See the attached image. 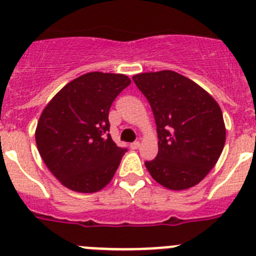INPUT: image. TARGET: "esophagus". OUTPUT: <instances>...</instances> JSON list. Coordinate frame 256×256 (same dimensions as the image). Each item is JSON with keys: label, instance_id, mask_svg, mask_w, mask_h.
Wrapping results in <instances>:
<instances>
[{"label": "esophagus", "instance_id": "esophagus-1", "mask_svg": "<svg viewBox=\"0 0 256 256\" xmlns=\"http://www.w3.org/2000/svg\"><path fill=\"white\" fill-rule=\"evenodd\" d=\"M141 148V142H133V144H130V148H132V150H137V148Z\"/></svg>", "mask_w": 256, "mask_h": 256}]
</instances>
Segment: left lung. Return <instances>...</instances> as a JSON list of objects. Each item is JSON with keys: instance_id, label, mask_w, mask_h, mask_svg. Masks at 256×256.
<instances>
[{"instance_id": "left-lung-1", "label": "left lung", "mask_w": 256, "mask_h": 256, "mask_svg": "<svg viewBox=\"0 0 256 256\" xmlns=\"http://www.w3.org/2000/svg\"><path fill=\"white\" fill-rule=\"evenodd\" d=\"M150 102L158 132V156L144 165L162 187L191 188L218 162L226 126L218 102L204 88L172 70L133 76Z\"/></svg>"}]
</instances>
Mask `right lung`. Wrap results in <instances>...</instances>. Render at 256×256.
<instances>
[{
	"instance_id": "1",
	"label": "right lung",
	"mask_w": 256,
	"mask_h": 256,
	"mask_svg": "<svg viewBox=\"0 0 256 256\" xmlns=\"http://www.w3.org/2000/svg\"><path fill=\"white\" fill-rule=\"evenodd\" d=\"M130 84L124 74H83L61 88L44 108L36 144L62 186L80 194L102 190L114 177L126 148L108 134V110Z\"/></svg>"
}]
</instances>
